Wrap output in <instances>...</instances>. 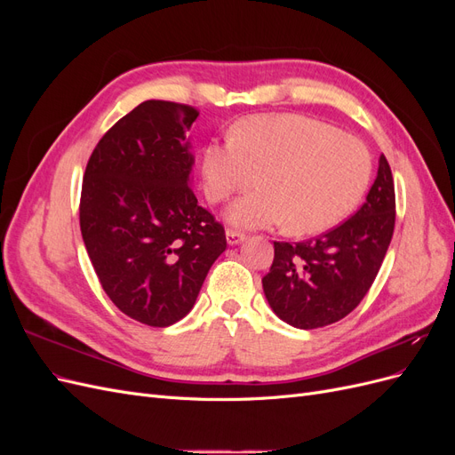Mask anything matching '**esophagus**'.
Here are the masks:
<instances>
[{"instance_id":"1","label":"esophagus","mask_w":455,"mask_h":455,"mask_svg":"<svg viewBox=\"0 0 455 455\" xmlns=\"http://www.w3.org/2000/svg\"><path fill=\"white\" fill-rule=\"evenodd\" d=\"M226 239H228V244H239V243H243L244 239H246V235L244 233H241V231H233V229H228L226 231Z\"/></svg>"}]
</instances>
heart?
Here are the masks:
<instances>
[{
    "label": "heart",
    "mask_w": 455,
    "mask_h": 455,
    "mask_svg": "<svg viewBox=\"0 0 455 455\" xmlns=\"http://www.w3.org/2000/svg\"><path fill=\"white\" fill-rule=\"evenodd\" d=\"M370 180L371 156L359 139L304 116L246 117L231 140L211 142L203 154L212 203L264 186L228 206L226 220L243 229L283 224L292 235L326 231L356 209Z\"/></svg>",
    "instance_id": "b5f03b06"
}]
</instances>
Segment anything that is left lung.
<instances>
[{"label": "left lung", "instance_id": "obj_1", "mask_svg": "<svg viewBox=\"0 0 455 455\" xmlns=\"http://www.w3.org/2000/svg\"><path fill=\"white\" fill-rule=\"evenodd\" d=\"M395 229V184L385 156L366 201L349 220L301 243L275 241L261 279L273 313L294 328L338 323L370 291Z\"/></svg>", "mask_w": 455, "mask_h": 455}]
</instances>
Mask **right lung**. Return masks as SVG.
Returning a JSON list of instances; mask_svg holds the SVG:
<instances>
[{"label":"right lung","instance_id":"add662e5","mask_svg":"<svg viewBox=\"0 0 455 455\" xmlns=\"http://www.w3.org/2000/svg\"><path fill=\"white\" fill-rule=\"evenodd\" d=\"M196 108L146 100L121 117L87 163L79 226L108 298L148 326L191 311L226 233L191 191L186 131Z\"/></svg>","mask_w":455,"mask_h":455}]
</instances>
